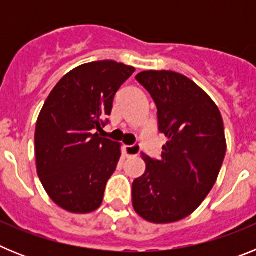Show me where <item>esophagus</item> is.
<instances>
[{
    "instance_id": "34e87169",
    "label": "esophagus",
    "mask_w": 256,
    "mask_h": 256,
    "mask_svg": "<svg viewBox=\"0 0 256 256\" xmlns=\"http://www.w3.org/2000/svg\"><path fill=\"white\" fill-rule=\"evenodd\" d=\"M141 152V148L138 144H132V146H124V154L126 156H137Z\"/></svg>"
}]
</instances>
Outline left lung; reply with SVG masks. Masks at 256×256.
I'll list each match as a JSON object with an SVG mask.
<instances>
[{"label":"left lung","instance_id":"8db88e82","mask_svg":"<svg viewBox=\"0 0 256 256\" xmlns=\"http://www.w3.org/2000/svg\"><path fill=\"white\" fill-rule=\"evenodd\" d=\"M158 108L159 130L166 136L162 159L142 155L146 170L132 184L136 212L166 224L195 212L212 191L227 142L220 112L194 80L170 70L136 76Z\"/></svg>","mask_w":256,"mask_h":256}]
</instances>
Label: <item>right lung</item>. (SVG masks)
<instances>
[{"label": "right lung", "mask_w": 256, "mask_h": 256, "mask_svg": "<svg viewBox=\"0 0 256 256\" xmlns=\"http://www.w3.org/2000/svg\"><path fill=\"white\" fill-rule=\"evenodd\" d=\"M134 68L112 60L70 70L48 94L36 124V164L47 195L61 209L87 214L101 206L116 169L119 142L100 137L102 119Z\"/></svg>", "instance_id": "obj_1"}]
</instances>
